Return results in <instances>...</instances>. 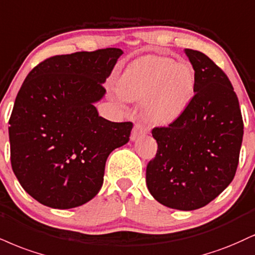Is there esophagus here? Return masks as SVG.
Returning <instances> with one entry per match:
<instances>
[{
  "label": "esophagus",
  "mask_w": 255,
  "mask_h": 255,
  "mask_svg": "<svg viewBox=\"0 0 255 255\" xmlns=\"http://www.w3.org/2000/svg\"><path fill=\"white\" fill-rule=\"evenodd\" d=\"M146 133H147V129H146L145 126H143L142 124H136L135 126H134L133 130H131L130 139L134 141V140L139 139L140 136H142L143 134H146Z\"/></svg>",
  "instance_id": "1"
}]
</instances>
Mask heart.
<instances>
[{
	"instance_id": "b5f03b06",
	"label": "heart",
	"mask_w": 255,
	"mask_h": 255,
	"mask_svg": "<svg viewBox=\"0 0 255 255\" xmlns=\"http://www.w3.org/2000/svg\"><path fill=\"white\" fill-rule=\"evenodd\" d=\"M127 101L143 100V110L154 124H168L185 112L194 97L196 73L185 61L168 57L143 56L134 60L118 83Z\"/></svg>"
}]
</instances>
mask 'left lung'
<instances>
[{
  "label": "left lung",
  "mask_w": 255,
  "mask_h": 255,
  "mask_svg": "<svg viewBox=\"0 0 255 255\" xmlns=\"http://www.w3.org/2000/svg\"><path fill=\"white\" fill-rule=\"evenodd\" d=\"M196 73L195 95L185 112L166 127H155V157L146 183L159 203L195 210L232 183L244 136L240 104L227 75L204 53L184 50Z\"/></svg>",
  "instance_id": "1"
}]
</instances>
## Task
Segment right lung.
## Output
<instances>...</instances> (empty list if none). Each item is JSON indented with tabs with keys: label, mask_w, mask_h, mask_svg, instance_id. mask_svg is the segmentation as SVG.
Here are the masks:
<instances>
[{
	"label": "right lung",
	"mask_w": 255,
	"mask_h": 255,
	"mask_svg": "<svg viewBox=\"0 0 255 255\" xmlns=\"http://www.w3.org/2000/svg\"><path fill=\"white\" fill-rule=\"evenodd\" d=\"M122 53L112 47L53 56L24 79L9 119L10 162L39 203L70 209L93 199L108 155L129 141L131 122L108 121L94 106Z\"/></svg>",
	"instance_id": "add662e5"
}]
</instances>
